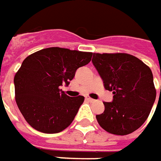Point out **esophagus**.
<instances>
[{
	"mask_svg": "<svg viewBox=\"0 0 161 161\" xmlns=\"http://www.w3.org/2000/svg\"><path fill=\"white\" fill-rule=\"evenodd\" d=\"M85 98H86V100H87V101H89V102H94V101H95L93 98H91V97H86Z\"/></svg>",
	"mask_w": 161,
	"mask_h": 161,
	"instance_id": "1",
	"label": "esophagus"
}]
</instances>
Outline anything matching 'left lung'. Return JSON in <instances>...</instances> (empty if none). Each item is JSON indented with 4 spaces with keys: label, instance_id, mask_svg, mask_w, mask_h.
Segmentation results:
<instances>
[{
    "label": "left lung",
    "instance_id": "obj_1",
    "mask_svg": "<svg viewBox=\"0 0 161 161\" xmlns=\"http://www.w3.org/2000/svg\"><path fill=\"white\" fill-rule=\"evenodd\" d=\"M92 63L105 89L114 94L112 102H103L105 110L96 115L97 123L113 134L132 133L148 118L156 98L152 70L124 53H93Z\"/></svg>",
    "mask_w": 161,
    "mask_h": 161
}]
</instances>
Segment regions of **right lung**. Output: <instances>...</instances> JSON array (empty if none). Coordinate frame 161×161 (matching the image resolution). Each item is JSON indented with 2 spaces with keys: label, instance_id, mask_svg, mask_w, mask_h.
<instances>
[{
  "label": "right lung",
  "instance_id": "add662e5",
  "mask_svg": "<svg viewBox=\"0 0 161 161\" xmlns=\"http://www.w3.org/2000/svg\"><path fill=\"white\" fill-rule=\"evenodd\" d=\"M92 53L49 47L28 55L14 77L15 99L24 118L34 129L57 133L69 126L84 101L60 89L68 86L78 68L88 64Z\"/></svg>",
  "mask_w": 161,
  "mask_h": 161
}]
</instances>
